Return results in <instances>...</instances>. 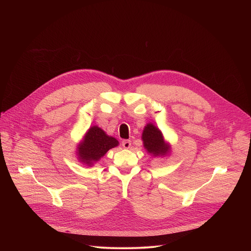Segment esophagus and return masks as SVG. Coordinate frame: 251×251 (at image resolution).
I'll return each mask as SVG.
<instances>
[{"mask_svg": "<svg viewBox=\"0 0 251 251\" xmlns=\"http://www.w3.org/2000/svg\"><path fill=\"white\" fill-rule=\"evenodd\" d=\"M122 146L125 149H129L131 147V141L130 140H124L122 141Z\"/></svg>", "mask_w": 251, "mask_h": 251, "instance_id": "obj_1", "label": "esophagus"}]
</instances>
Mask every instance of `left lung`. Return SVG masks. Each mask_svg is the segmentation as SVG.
<instances>
[{"label": "left lung", "mask_w": 251, "mask_h": 251, "mask_svg": "<svg viewBox=\"0 0 251 251\" xmlns=\"http://www.w3.org/2000/svg\"><path fill=\"white\" fill-rule=\"evenodd\" d=\"M144 148L154 157H164L170 153V145L164 140L159 128L152 123H148L142 133Z\"/></svg>", "instance_id": "obj_1"}]
</instances>
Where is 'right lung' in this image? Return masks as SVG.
<instances>
[{"instance_id":"1","label":"right lung","mask_w":251,"mask_h":251,"mask_svg":"<svg viewBox=\"0 0 251 251\" xmlns=\"http://www.w3.org/2000/svg\"><path fill=\"white\" fill-rule=\"evenodd\" d=\"M118 145L119 142L114 137L108 136L98 126H92L77 146L76 154L81 163L90 167L99 161L107 151Z\"/></svg>"}]
</instances>
